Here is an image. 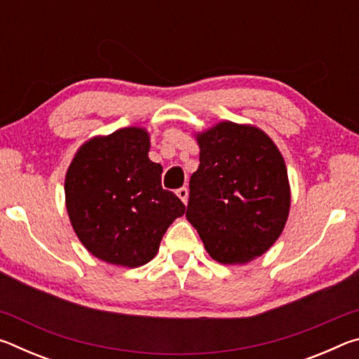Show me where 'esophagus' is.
Segmentation results:
<instances>
[{
	"label": "esophagus",
	"instance_id": "1",
	"mask_svg": "<svg viewBox=\"0 0 359 359\" xmlns=\"http://www.w3.org/2000/svg\"><path fill=\"white\" fill-rule=\"evenodd\" d=\"M177 196L182 199V203L187 204V203H188V188H185V187L179 188V190H177Z\"/></svg>",
	"mask_w": 359,
	"mask_h": 359
}]
</instances>
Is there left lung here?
I'll return each instance as SVG.
<instances>
[{
	"label": "left lung",
	"mask_w": 359,
	"mask_h": 359,
	"mask_svg": "<svg viewBox=\"0 0 359 359\" xmlns=\"http://www.w3.org/2000/svg\"><path fill=\"white\" fill-rule=\"evenodd\" d=\"M187 220L222 264H244L269 250L290 212L283 156L257 126L222 121L196 135Z\"/></svg>",
	"instance_id": "left-lung-1"
}]
</instances>
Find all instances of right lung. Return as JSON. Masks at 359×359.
I'll list each match as a JSON object with an SVG mask.
<instances>
[{"label":"right lung","mask_w":359,"mask_h":359,"mask_svg":"<svg viewBox=\"0 0 359 359\" xmlns=\"http://www.w3.org/2000/svg\"><path fill=\"white\" fill-rule=\"evenodd\" d=\"M149 133L136 126L85 142L65 179L66 209L83 247L106 263L139 267L160 248L185 205L161 187L149 158Z\"/></svg>","instance_id":"add662e5"}]
</instances>
